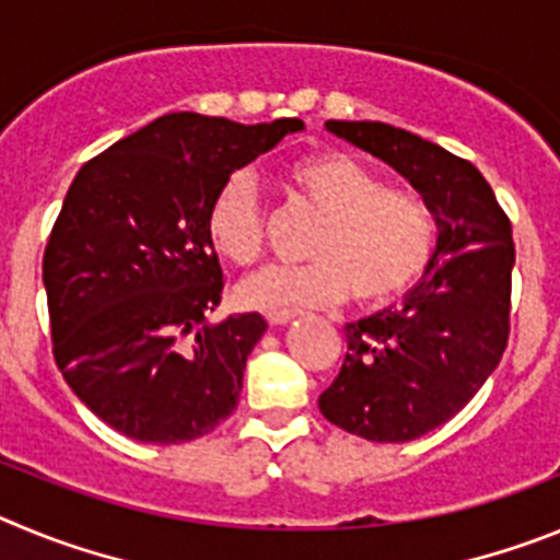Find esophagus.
<instances>
[{"instance_id": "1", "label": "esophagus", "mask_w": 560, "mask_h": 560, "mask_svg": "<svg viewBox=\"0 0 560 560\" xmlns=\"http://www.w3.org/2000/svg\"><path fill=\"white\" fill-rule=\"evenodd\" d=\"M268 324L270 326H284V324H290L292 317H295V312H268Z\"/></svg>"}]
</instances>
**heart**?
<instances>
[{"mask_svg":"<svg viewBox=\"0 0 560 560\" xmlns=\"http://www.w3.org/2000/svg\"><path fill=\"white\" fill-rule=\"evenodd\" d=\"M292 200L317 214L306 265H273L240 287L245 306L295 312L340 304L374 310L401 299L427 270L435 250V214L412 189L385 186L376 170L342 150H310L281 170ZM211 248L234 265H254L265 250L268 209L250 175L225 178L209 211Z\"/></svg>","mask_w":560,"mask_h":560,"instance_id":"heart-1","label":"heart"}]
</instances>
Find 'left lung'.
Instances as JSON below:
<instances>
[{
  "mask_svg": "<svg viewBox=\"0 0 560 560\" xmlns=\"http://www.w3.org/2000/svg\"><path fill=\"white\" fill-rule=\"evenodd\" d=\"M326 130L416 186L435 214L438 248L405 304L346 324V360L317 407L365 441H416L457 416L505 354L511 220L471 161L410 130L340 119Z\"/></svg>",
  "mask_w": 560,
  "mask_h": 560,
  "instance_id": "left-lung-1",
  "label": "left lung"
}]
</instances>
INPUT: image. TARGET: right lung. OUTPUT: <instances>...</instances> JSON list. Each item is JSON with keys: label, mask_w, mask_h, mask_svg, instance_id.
Instances as JSON below:
<instances>
[{"label": "right lung", "mask_w": 560, "mask_h": 560, "mask_svg": "<svg viewBox=\"0 0 560 560\" xmlns=\"http://www.w3.org/2000/svg\"><path fill=\"white\" fill-rule=\"evenodd\" d=\"M301 119L240 125L167 114L85 161L44 250L52 354L105 424L142 443H186L236 410L259 312L209 324L223 268L206 211L231 173Z\"/></svg>", "instance_id": "right-lung-1"}]
</instances>
